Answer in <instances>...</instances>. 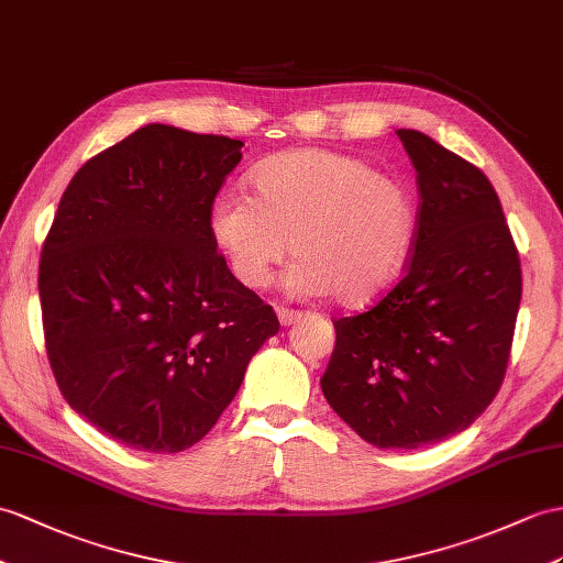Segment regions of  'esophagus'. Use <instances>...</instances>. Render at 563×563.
<instances>
[{
	"label": "esophagus",
	"instance_id": "1",
	"mask_svg": "<svg viewBox=\"0 0 563 563\" xmlns=\"http://www.w3.org/2000/svg\"><path fill=\"white\" fill-rule=\"evenodd\" d=\"M277 318L284 327H289V324H296L300 320V312L291 310V308H277Z\"/></svg>",
	"mask_w": 563,
	"mask_h": 563
}]
</instances>
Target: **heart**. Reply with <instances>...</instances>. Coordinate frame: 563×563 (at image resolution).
<instances>
[{
  "label": "heart",
  "mask_w": 563,
  "mask_h": 563,
  "mask_svg": "<svg viewBox=\"0 0 563 563\" xmlns=\"http://www.w3.org/2000/svg\"><path fill=\"white\" fill-rule=\"evenodd\" d=\"M251 184L253 196L224 190L210 208V236L243 286H267L291 245L294 296L334 294L339 306L365 308L394 284L416 227L401 178L334 150L300 147L260 164Z\"/></svg>",
  "instance_id": "obj_1"
}]
</instances>
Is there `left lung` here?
Here are the masks:
<instances>
[{"label":"left lung","mask_w":563,"mask_h":563,"mask_svg":"<svg viewBox=\"0 0 563 563\" xmlns=\"http://www.w3.org/2000/svg\"><path fill=\"white\" fill-rule=\"evenodd\" d=\"M418 174L406 277L367 312L334 322L324 399L377 449L463 432L495 399L520 306V260L497 190L430 135L399 129Z\"/></svg>","instance_id":"1"}]
</instances>
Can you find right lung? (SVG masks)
I'll use <instances>...</instances> for the list:
<instances>
[{
    "label": "right lung",
    "instance_id": "obj_1",
    "mask_svg": "<svg viewBox=\"0 0 563 563\" xmlns=\"http://www.w3.org/2000/svg\"><path fill=\"white\" fill-rule=\"evenodd\" d=\"M241 147L147 123L88 159L54 214L37 277L52 373L78 416L131 449L200 442L279 332L210 236Z\"/></svg>",
    "mask_w": 563,
    "mask_h": 563
}]
</instances>
